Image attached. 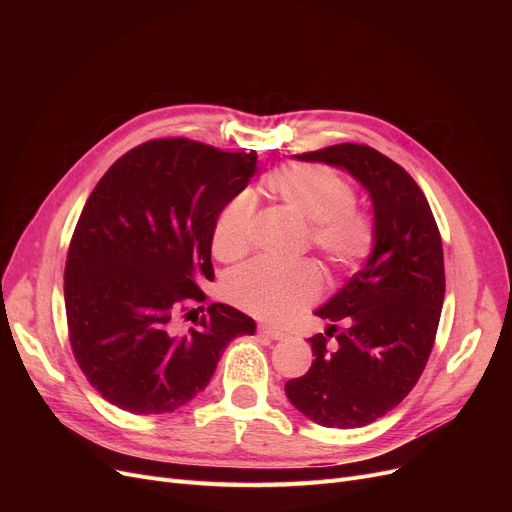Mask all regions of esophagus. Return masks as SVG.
Returning a JSON list of instances; mask_svg holds the SVG:
<instances>
[{
	"label": "esophagus",
	"mask_w": 512,
	"mask_h": 512,
	"mask_svg": "<svg viewBox=\"0 0 512 512\" xmlns=\"http://www.w3.org/2000/svg\"><path fill=\"white\" fill-rule=\"evenodd\" d=\"M257 330H259V334H263V336H267V338H272V340H282V338L286 336L282 330L272 328V326H259Z\"/></svg>",
	"instance_id": "34e87169"
}]
</instances>
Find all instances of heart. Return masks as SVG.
<instances>
[{
  "instance_id": "heart-1",
  "label": "heart",
  "mask_w": 512,
  "mask_h": 512,
  "mask_svg": "<svg viewBox=\"0 0 512 512\" xmlns=\"http://www.w3.org/2000/svg\"><path fill=\"white\" fill-rule=\"evenodd\" d=\"M263 188L299 218L309 222L315 251L332 270H353L375 249L378 226L357 207L353 184L328 166L286 164L263 176ZM255 201L249 193L230 199L211 232V251L220 261H236L251 247ZM317 294V272L309 263L274 265L253 261L224 282V297L238 309L270 321H284L309 305Z\"/></svg>"
}]
</instances>
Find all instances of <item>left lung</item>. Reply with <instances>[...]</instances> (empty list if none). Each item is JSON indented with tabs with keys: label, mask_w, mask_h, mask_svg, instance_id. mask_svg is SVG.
I'll use <instances>...</instances> for the list:
<instances>
[{
	"label": "left lung",
	"mask_w": 512,
	"mask_h": 512,
	"mask_svg": "<svg viewBox=\"0 0 512 512\" xmlns=\"http://www.w3.org/2000/svg\"><path fill=\"white\" fill-rule=\"evenodd\" d=\"M297 157L340 166L367 188L378 242L315 311L332 326L309 338L315 359L284 390L319 425L363 427L405 400L432 355L446 290L442 238L419 184L384 153L342 143Z\"/></svg>",
	"instance_id": "8db88e82"
}]
</instances>
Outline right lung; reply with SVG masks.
<instances>
[{
  "mask_svg": "<svg viewBox=\"0 0 512 512\" xmlns=\"http://www.w3.org/2000/svg\"><path fill=\"white\" fill-rule=\"evenodd\" d=\"M255 164V151L153 139L93 188L66 257L68 338L89 384L118 409L172 413L209 384L230 340L255 332L249 315L224 303L194 309L213 282L215 218Z\"/></svg>",
  "mask_w": 512,
  "mask_h": 512,
  "instance_id": "obj_1",
  "label": "right lung"
}]
</instances>
